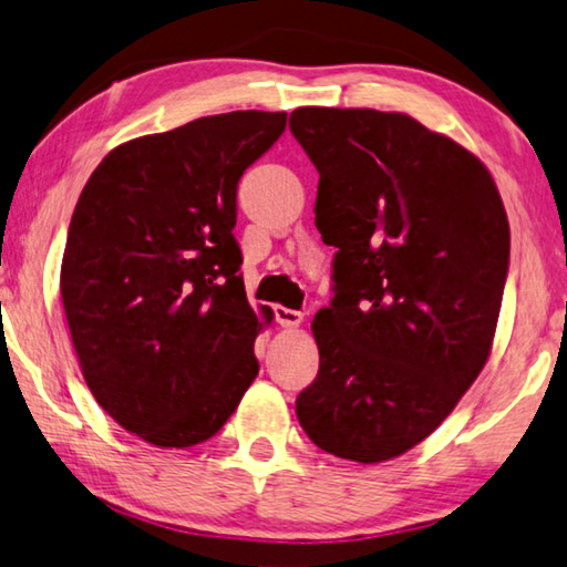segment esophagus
I'll return each instance as SVG.
<instances>
[{
  "instance_id": "obj_1",
  "label": "esophagus",
  "mask_w": 567,
  "mask_h": 567,
  "mask_svg": "<svg viewBox=\"0 0 567 567\" xmlns=\"http://www.w3.org/2000/svg\"><path fill=\"white\" fill-rule=\"evenodd\" d=\"M302 312H298V310H290V308H282V305H277L275 308V320L280 322L282 328H298L300 322H302Z\"/></svg>"
}]
</instances>
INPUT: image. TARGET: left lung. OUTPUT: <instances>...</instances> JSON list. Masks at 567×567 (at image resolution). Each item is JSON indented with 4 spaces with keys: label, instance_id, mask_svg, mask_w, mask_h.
Masks as SVG:
<instances>
[{
    "label": "left lung",
    "instance_id": "1",
    "mask_svg": "<svg viewBox=\"0 0 567 567\" xmlns=\"http://www.w3.org/2000/svg\"><path fill=\"white\" fill-rule=\"evenodd\" d=\"M316 164L332 300L312 336L318 379L295 411L322 452L379 464L416 446L487 363L509 221L487 166L406 113L298 107Z\"/></svg>",
    "mask_w": 567,
    "mask_h": 567
}]
</instances>
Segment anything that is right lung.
I'll list each match as a JSON object with an SVG mask.
<instances>
[{"instance_id":"1","label":"right lung","mask_w":567,"mask_h":567,"mask_svg":"<svg viewBox=\"0 0 567 567\" xmlns=\"http://www.w3.org/2000/svg\"><path fill=\"white\" fill-rule=\"evenodd\" d=\"M287 113L235 111L121 143L70 219L60 295L95 401L141 436L186 449L227 424L257 379L272 310L247 302L237 184Z\"/></svg>"}]
</instances>
